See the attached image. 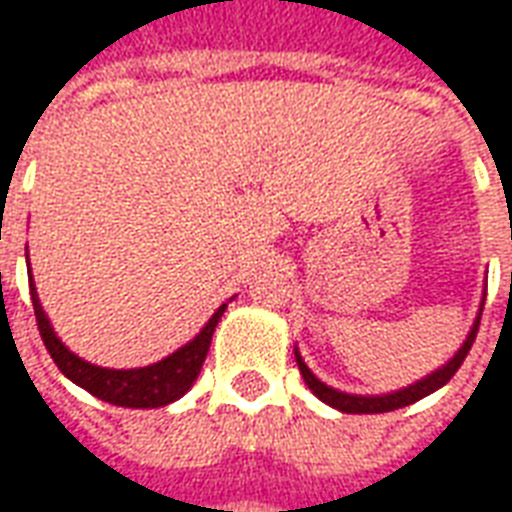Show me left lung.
<instances>
[{"mask_svg":"<svg viewBox=\"0 0 512 512\" xmlns=\"http://www.w3.org/2000/svg\"><path fill=\"white\" fill-rule=\"evenodd\" d=\"M480 317H482V311H480ZM480 317H477L474 328H471V333L466 336V342H463V347L455 353V358H452L449 364H444L441 369H436L433 375H427V378H422L419 383H413V386H408V389L394 391V394H383V397H358V394H344V391L331 389V386H325L322 380L314 378V372L308 369L306 361L300 358V353H295V358H297V366H300V375H303V380H306L308 389L314 391L322 402H328L331 408H336V411H342V413L397 411V408H405V405H411V402L422 400V397H427V394H433V391L441 389V386H447L449 380H452V375L460 369V364L466 361L471 344H474V339H477V331H480Z\"/></svg>","mask_w":512,"mask_h":512,"instance_id":"8db88e82","label":"left lung"}]
</instances>
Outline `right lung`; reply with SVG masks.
Wrapping results in <instances>:
<instances>
[{
    "mask_svg": "<svg viewBox=\"0 0 512 512\" xmlns=\"http://www.w3.org/2000/svg\"><path fill=\"white\" fill-rule=\"evenodd\" d=\"M30 295L32 308H35V320H38V331L46 344V350L54 358L57 369L63 372L65 378L74 380L76 386H82L90 391L93 397L110 402V405H121V408H162L170 405L173 400H179L184 391L190 389L195 378L201 375V366L209 353V342L215 333L217 322L223 317L226 306H220L212 314V320L206 322V328L190 344H184L181 350L168 355L159 364L143 366V369H104V366L88 364L79 355H74L65 347L57 336L54 328L43 314L41 300L35 292L30 275Z\"/></svg>",
    "mask_w": 512,
    "mask_h": 512,
    "instance_id": "1",
    "label": "right lung"
}]
</instances>
